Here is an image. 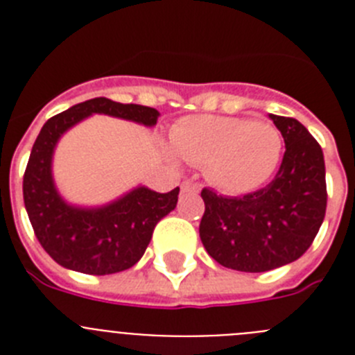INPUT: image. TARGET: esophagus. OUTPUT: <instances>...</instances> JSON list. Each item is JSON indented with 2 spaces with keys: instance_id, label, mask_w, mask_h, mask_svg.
Returning <instances> with one entry per match:
<instances>
[{
  "instance_id": "1",
  "label": "esophagus",
  "mask_w": 355,
  "mask_h": 355,
  "mask_svg": "<svg viewBox=\"0 0 355 355\" xmlns=\"http://www.w3.org/2000/svg\"><path fill=\"white\" fill-rule=\"evenodd\" d=\"M181 192H183V193H197V192H199V184L192 183V181H184V183L181 184Z\"/></svg>"
}]
</instances>
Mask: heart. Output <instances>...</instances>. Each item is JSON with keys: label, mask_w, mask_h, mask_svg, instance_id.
Returning a JSON list of instances; mask_svg holds the SVG:
<instances>
[{"label": "heart", "mask_w": 355, "mask_h": 355, "mask_svg": "<svg viewBox=\"0 0 355 355\" xmlns=\"http://www.w3.org/2000/svg\"><path fill=\"white\" fill-rule=\"evenodd\" d=\"M178 158L205 168L206 180L231 196L261 188L283 158L281 131L265 121L227 115H190L171 130Z\"/></svg>", "instance_id": "b5f03b06"}]
</instances>
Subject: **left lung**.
I'll return each mask as SVG.
<instances>
[{"instance_id":"obj_1","label":"left lung","mask_w":355,"mask_h":355,"mask_svg":"<svg viewBox=\"0 0 355 355\" xmlns=\"http://www.w3.org/2000/svg\"><path fill=\"white\" fill-rule=\"evenodd\" d=\"M268 117L286 146L274 181L243 197L200 192L206 205L200 241L216 263L233 270L268 272L299 259L325 216L322 147L297 119Z\"/></svg>"}]
</instances>
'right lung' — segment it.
Instances as JSON below:
<instances>
[{"label": "right lung", "instance_id": "obj_1", "mask_svg": "<svg viewBox=\"0 0 355 355\" xmlns=\"http://www.w3.org/2000/svg\"><path fill=\"white\" fill-rule=\"evenodd\" d=\"M110 115L156 126L159 112L142 105H124L94 97L49 119L40 130L24 172L23 197L30 222L44 250L58 265L90 275L128 270L149 245L153 231L178 205L180 188L158 193L135 187L101 206L71 205L53 178V155L71 128L92 115Z\"/></svg>", "mask_w": 355, "mask_h": 355}]
</instances>
